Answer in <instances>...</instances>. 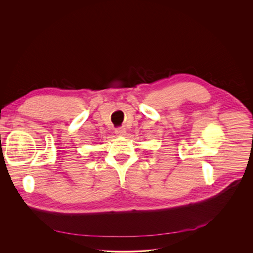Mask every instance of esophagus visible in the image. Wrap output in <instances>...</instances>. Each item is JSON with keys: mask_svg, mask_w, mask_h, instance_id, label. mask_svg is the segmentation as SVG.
I'll use <instances>...</instances> for the list:
<instances>
[{"mask_svg": "<svg viewBox=\"0 0 253 253\" xmlns=\"http://www.w3.org/2000/svg\"><path fill=\"white\" fill-rule=\"evenodd\" d=\"M115 133L118 136H124L126 134V130L124 128H116L115 129Z\"/></svg>", "mask_w": 253, "mask_h": 253, "instance_id": "34e87169", "label": "esophagus"}]
</instances>
